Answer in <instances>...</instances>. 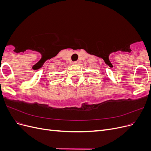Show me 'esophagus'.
Returning <instances> with one entry per match:
<instances>
[{"mask_svg":"<svg viewBox=\"0 0 151 151\" xmlns=\"http://www.w3.org/2000/svg\"><path fill=\"white\" fill-rule=\"evenodd\" d=\"M79 63V61H75V62H73V64H74V65H78Z\"/></svg>","mask_w":151,"mask_h":151,"instance_id":"esophagus-1","label":"esophagus"}]
</instances>
